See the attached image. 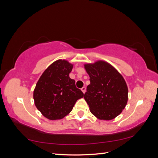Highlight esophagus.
<instances>
[{"instance_id": "1", "label": "esophagus", "mask_w": 158, "mask_h": 158, "mask_svg": "<svg viewBox=\"0 0 158 158\" xmlns=\"http://www.w3.org/2000/svg\"><path fill=\"white\" fill-rule=\"evenodd\" d=\"M81 91H83V94H85V91H86V87H83L81 88Z\"/></svg>"}]
</instances>
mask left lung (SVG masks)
Returning <instances> with one entry per match:
<instances>
[{
  "instance_id": "left-lung-1",
  "label": "left lung",
  "mask_w": 158,
  "mask_h": 158,
  "mask_svg": "<svg viewBox=\"0 0 158 158\" xmlns=\"http://www.w3.org/2000/svg\"><path fill=\"white\" fill-rule=\"evenodd\" d=\"M84 67L90 77V84L84 94L90 112L100 120L116 118L128 101V87L123 77L103 60Z\"/></svg>"
}]
</instances>
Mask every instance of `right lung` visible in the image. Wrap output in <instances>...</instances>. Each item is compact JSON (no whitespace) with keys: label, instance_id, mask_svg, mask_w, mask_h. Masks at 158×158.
<instances>
[{"label":"right lung","instance_id":"1","mask_svg":"<svg viewBox=\"0 0 158 158\" xmlns=\"http://www.w3.org/2000/svg\"><path fill=\"white\" fill-rule=\"evenodd\" d=\"M73 65L58 60L42 73L34 91V103L38 110L49 120L63 118L72 110L76 102L84 96L69 77Z\"/></svg>","mask_w":158,"mask_h":158}]
</instances>
